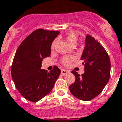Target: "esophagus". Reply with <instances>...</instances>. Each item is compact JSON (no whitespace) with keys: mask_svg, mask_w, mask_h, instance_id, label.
<instances>
[{"mask_svg":"<svg viewBox=\"0 0 122 122\" xmlns=\"http://www.w3.org/2000/svg\"><path fill=\"white\" fill-rule=\"evenodd\" d=\"M61 74H62L63 75H67V73H69V71L65 69H62L61 70Z\"/></svg>","mask_w":122,"mask_h":122,"instance_id":"1","label":"esophagus"}]
</instances>
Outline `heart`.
I'll return each instance as SVG.
<instances>
[{
  "mask_svg": "<svg viewBox=\"0 0 122 122\" xmlns=\"http://www.w3.org/2000/svg\"><path fill=\"white\" fill-rule=\"evenodd\" d=\"M65 38L67 40V42L72 46H75L76 43L77 42V36L73 31H69V32L67 33L65 36ZM55 45H56V40H54L51 43V48L52 50L55 49ZM75 57L74 56L69 55V56H65L61 59V62L64 65L69 66L73 61H75Z\"/></svg>",
  "mask_w": 122,
  "mask_h": 122,
  "instance_id": "heart-1",
  "label": "heart"
}]
</instances>
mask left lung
<instances>
[{
	"label": "left lung",
	"mask_w": 122,
	"mask_h": 122,
	"mask_svg": "<svg viewBox=\"0 0 122 122\" xmlns=\"http://www.w3.org/2000/svg\"><path fill=\"white\" fill-rule=\"evenodd\" d=\"M81 60L84 61L85 73L81 76L75 71V81L69 86L71 94L76 98L88 101L99 94L110 79V60L105 49L90 35H86Z\"/></svg>",
	"instance_id": "obj_1"
}]
</instances>
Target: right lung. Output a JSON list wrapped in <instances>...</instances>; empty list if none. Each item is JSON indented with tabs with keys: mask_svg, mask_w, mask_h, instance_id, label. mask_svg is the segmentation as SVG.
<instances>
[{
	"mask_svg": "<svg viewBox=\"0 0 122 122\" xmlns=\"http://www.w3.org/2000/svg\"><path fill=\"white\" fill-rule=\"evenodd\" d=\"M59 33L37 29L17 49L11 67L12 78L17 90L30 102H37L48 94L61 74L57 66L50 72L41 69L43 59L50 56L51 43Z\"/></svg>",
	"mask_w": 122,
	"mask_h": 122,
	"instance_id": "obj_1",
	"label": "right lung"
}]
</instances>
